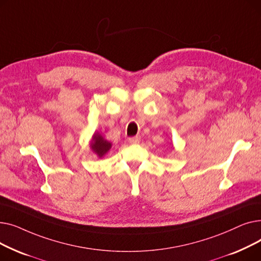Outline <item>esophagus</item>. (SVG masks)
<instances>
[{
  "instance_id": "1",
  "label": "esophagus",
  "mask_w": 261,
  "mask_h": 261,
  "mask_svg": "<svg viewBox=\"0 0 261 261\" xmlns=\"http://www.w3.org/2000/svg\"><path fill=\"white\" fill-rule=\"evenodd\" d=\"M140 142H141V139L139 138V136H134V138L129 139V143L131 145H138Z\"/></svg>"
}]
</instances>
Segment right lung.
I'll return each instance as SVG.
<instances>
[{
	"label": "right lung",
	"instance_id": "1",
	"mask_svg": "<svg viewBox=\"0 0 261 261\" xmlns=\"http://www.w3.org/2000/svg\"><path fill=\"white\" fill-rule=\"evenodd\" d=\"M112 144L107 141L99 132H94L90 142V148L97 158H103L111 149Z\"/></svg>",
	"mask_w": 261,
	"mask_h": 261
}]
</instances>
